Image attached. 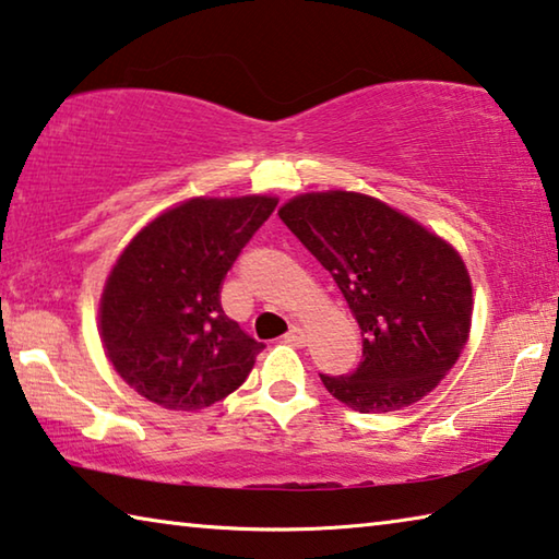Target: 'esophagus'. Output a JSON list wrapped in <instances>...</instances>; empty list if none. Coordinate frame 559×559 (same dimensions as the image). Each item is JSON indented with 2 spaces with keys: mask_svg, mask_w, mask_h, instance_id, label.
Returning <instances> with one entry per match:
<instances>
[{
  "mask_svg": "<svg viewBox=\"0 0 559 559\" xmlns=\"http://www.w3.org/2000/svg\"><path fill=\"white\" fill-rule=\"evenodd\" d=\"M286 343H290V345H296V347H302L308 343V333L306 330H302L300 325H293L288 333H286Z\"/></svg>",
  "mask_w": 559,
  "mask_h": 559,
  "instance_id": "1",
  "label": "esophagus"
}]
</instances>
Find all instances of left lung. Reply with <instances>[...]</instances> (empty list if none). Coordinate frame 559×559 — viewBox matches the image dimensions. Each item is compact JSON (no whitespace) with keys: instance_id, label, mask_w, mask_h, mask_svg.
Listing matches in <instances>:
<instances>
[{"instance_id":"left-lung-1","label":"left lung","mask_w":559,"mask_h":559,"mask_svg":"<svg viewBox=\"0 0 559 559\" xmlns=\"http://www.w3.org/2000/svg\"><path fill=\"white\" fill-rule=\"evenodd\" d=\"M278 216L333 273L362 335L353 374H320L328 392L362 414L427 396L471 335L473 286L461 253L409 214L347 189L298 194Z\"/></svg>"}]
</instances>
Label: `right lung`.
Returning <instances> with one entry per match:
<instances>
[{
	"label": "right lung",
	"instance_id": "obj_1",
	"mask_svg": "<svg viewBox=\"0 0 559 559\" xmlns=\"http://www.w3.org/2000/svg\"><path fill=\"white\" fill-rule=\"evenodd\" d=\"M278 197H192L147 222L112 263L98 335L122 382L163 409L239 390L263 343L224 313L219 286Z\"/></svg>",
	"mask_w": 559,
	"mask_h": 559
}]
</instances>
